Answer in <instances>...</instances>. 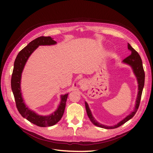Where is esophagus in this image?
<instances>
[{
	"instance_id": "esophagus-1",
	"label": "esophagus",
	"mask_w": 153,
	"mask_h": 153,
	"mask_svg": "<svg viewBox=\"0 0 153 153\" xmlns=\"http://www.w3.org/2000/svg\"><path fill=\"white\" fill-rule=\"evenodd\" d=\"M86 83H87L86 80H85L84 79H82L79 81V82H78V84H79L82 87H84L86 85Z\"/></svg>"
}]
</instances>
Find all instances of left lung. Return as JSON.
I'll list each match as a JSON object with an SVG mask.
<instances>
[{"label":"left lung","instance_id":"1","mask_svg":"<svg viewBox=\"0 0 153 153\" xmlns=\"http://www.w3.org/2000/svg\"><path fill=\"white\" fill-rule=\"evenodd\" d=\"M128 47L129 50H131V53L130 55H129L128 57L125 58L124 59L123 62L129 64V65H130L132 67L134 73H135V75H136V76L137 78L138 84V92L137 98V101H136V105H135V110H134L133 112H132L129 115H128L126 118H124L123 121L119 122L117 124L115 125V126H105V125H103V124H101L100 123L97 122L96 120H94V117H92V115L91 114V110L89 108L88 104L85 102V108H86V111H87V114L88 117H89L90 121L98 127L103 128H105V129H114V128H117L119 126H121V125H123L125 123H126L128 121H129V119H131L134 116V115H135V114H136L138 108V106H139V105H140L143 88V86H144L145 73H144V70H143V68L142 61V59H141L140 55L138 54V53L135 49L132 48L131 46L129 43H128Z\"/></svg>","mask_w":153,"mask_h":153}]
</instances>
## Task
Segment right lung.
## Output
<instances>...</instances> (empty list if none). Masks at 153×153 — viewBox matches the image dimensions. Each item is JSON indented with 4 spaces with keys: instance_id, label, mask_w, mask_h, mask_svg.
<instances>
[{
    "instance_id": "right-lung-1",
    "label": "right lung",
    "mask_w": 153,
    "mask_h": 153,
    "mask_svg": "<svg viewBox=\"0 0 153 153\" xmlns=\"http://www.w3.org/2000/svg\"><path fill=\"white\" fill-rule=\"evenodd\" d=\"M56 43L50 36H41L34 39L18 53L14 63L11 85L15 97L16 108L23 117L30 123L40 127L51 126L57 123L62 118L65 109L68 94L61 96V101L57 110L48 116H43L36 114L27 107L22 99L20 89V80L23 69L30 54L39 45H50Z\"/></svg>"
}]
</instances>
